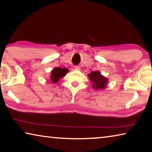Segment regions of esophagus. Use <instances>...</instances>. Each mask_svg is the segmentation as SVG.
I'll use <instances>...</instances> for the list:
<instances>
[{
  "mask_svg": "<svg viewBox=\"0 0 152 152\" xmlns=\"http://www.w3.org/2000/svg\"><path fill=\"white\" fill-rule=\"evenodd\" d=\"M74 69H75L76 70H80V67L76 66L74 67Z\"/></svg>",
  "mask_w": 152,
  "mask_h": 152,
  "instance_id": "34e87169",
  "label": "esophagus"
}]
</instances>
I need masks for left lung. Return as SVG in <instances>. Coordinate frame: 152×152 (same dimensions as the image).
Returning <instances> with one entry per match:
<instances>
[{
  "instance_id": "1",
  "label": "left lung",
  "mask_w": 152,
  "mask_h": 152,
  "mask_svg": "<svg viewBox=\"0 0 152 152\" xmlns=\"http://www.w3.org/2000/svg\"><path fill=\"white\" fill-rule=\"evenodd\" d=\"M88 76L91 80L92 82V83H93V86H92L93 88L96 90L105 88L108 82V79L103 76H102L100 72H91L88 74Z\"/></svg>"
}]
</instances>
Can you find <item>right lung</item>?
I'll return each instance as SVG.
<instances>
[{
	"label": "right lung",
	"mask_w": 152,
	"mask_h": 152,
	"mask_svg": "<svg viewBox=\"0 0 152 152\" xmlns=\"http://www.w3.org/2000/svg\"><path fill=\"white\" fill-rule=\"evenodd\" d=\"M68 72V70L67 68H55L53 70L51 71L50 78L51 82L53 83L57 82L59 80L62 78L66 75V73Z\"/></svg>",
	"instance_id": "obj_1"
}]
</instances>
